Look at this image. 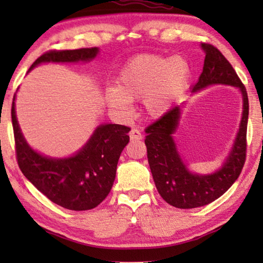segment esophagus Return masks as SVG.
I'll return each instance as SVG.
<instances>
[{
	"instance_id": "1",
	"label": "esophagus",
	"mask_w": 263,
	"mask_h": 263,
	"mask_svg": "<svg viewBox=\"0 0 263 263\" xmlns=\"http://www.w3.org/2000/svg\"><path fill=\"white\" fill-rule=\"evenodd\" d=\"M129 138H130V140H135V141H140V140L142 139V134L141 132L139 130V129L136 128H133L130 133H129Z\"/></svg>"
}]
</instances>
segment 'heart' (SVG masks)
I'll return each instance as SVG.
<instances>
[{
	"instance_id": "heart-1",
	"label": "heart",
	"mask_w": 263,
	"mask_h": 263,
	"mask_svg": "<svg viewBox=\"0 0 263 263\" xmlns=\"http://www.w3.org/2000/svg\"><path fill=\"white\" fill-rule=\"evenodd\" d=\"M192 69L183 57L145 53L129 60L122 68L116 88H110L106 100L118 112H130V102L141 99V109L148 118L167 114L186 91Z\"/></svg>"
}]
</instances>
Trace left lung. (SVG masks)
<instances>
[{
	"instance_id": "left-lung-1",
	"label": "left lung",
	"mask_w": 263,
	"mask_h": 263,
	"mask_svg": "<svg viewBox=\"0 0 263 263\" xmlns=\"http://www.w3.org/2000/svg\"><path fill=\"white\" fill-rule=\"evenodd\" d=\"M201 48L206 53L203 70L192 87V93L212 85L233 86L242 93L243 112L231 152L221 166L210 175L190 172L179 156L174 134L181 120V106L172 107L167 114L146 128L147 158L158 193L168 204L183 210L204 206L228 192L242 172L247 154L249 116L247 89L229 61L215 46L202 43Z\"/></svg>"
}]
</instances>
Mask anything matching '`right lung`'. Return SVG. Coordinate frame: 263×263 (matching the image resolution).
<instances>
[{
  "label": "right lung",
  "mask_w": 263,
  "mask_h": 263,
  "mask_svg": "<svg viewBox=\"0 0 263 263\" xmlns=\"http://www.w3.org/2000/svg\"><path fill=\"white\" fill-rule=\"evenodd\" d=\"M98 48L51 50L43 53L30 70L41 63L88 62ZM12 123L17 165L25 177L50 201L70 211H87L109 195L116 177L117 163L129 142L130 128L121 124H100L80 151L68 158H50L35 152L25 140L12 104Z\"/></svg>",
  "instance_id": "add662e5"
}]
</instances>
